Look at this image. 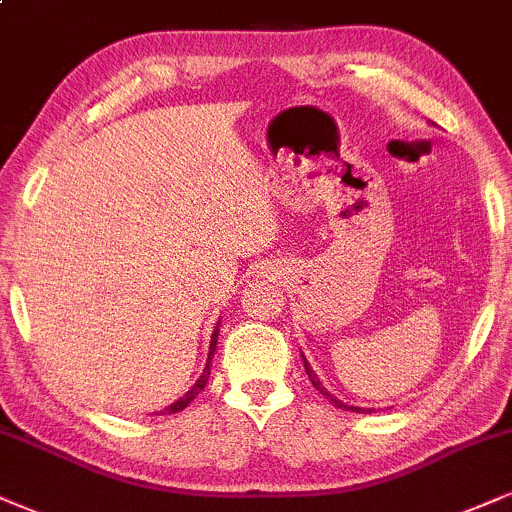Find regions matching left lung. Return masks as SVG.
<instances>
[{
	"mask_svg": "<svg viewBox=\"0 0 512 512\" xmlns=\"http://www.w3.org/2000/svg\"><path fill=\"white\" fill-rule=\"evenodd\" d=\"M304 368H306V375H308V380H311V382H313V387H315V389H318V391H320V394H323V396H325V399H330V403H332V406H337V408H344V410H353V413H375V410H372V408H368V410H363V408H356V406H346V403H344V401L334 399V396L330 394V391H327V389L323 387V384H320V380H318V375H315V372H313L311 368H308V361H306V358H304Z\"/></svg>",
	"mask_w": 512,
	"mask_h": 512,
	"instance_id": "left-lung-1",
	"label": "left lung"
}]
</instances>
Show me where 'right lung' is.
<instances>
[{
    "label": "right lung",
    "instance_id": "add662e5",
    "mask_svg": "<svg viewBox=\"0 0 512 512\" xmlns=\"http://www.w3.org/2000/svg\"><path fill=\"white\" fill-rule=\"evenodd\" d=\"M218 325H216V330H213V334H211V346H208V361H206V368H204V372H201V377L197 382H194V387L187 391L185 396H182V399H178L175 403H170L168 408H163L161 413L163 415H170V413H180V410H185L187 406H189V401L194 399V396L199 394L201 389L206 387V382H208V377H211V358H213V351H216V344H218Z\"/></svg>",
    "mask_w": 512,
    "mask_h": 512
}]
</instances>
